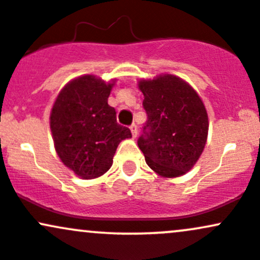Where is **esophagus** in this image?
<instances>
[{"label": "esophagus", "mask_w": 260, "mask_h": 260, "mask_svg": "<svg viewBox=\"0 0 260 260\" xmlns=\"http://www.w3.org/2000/svg\"><path fill=\"white\" fill-rule=\"evenodd\" d=\"M130 130L131 134H133V138H136V135H138V126H136V124H131Z\"/></svg>", "instance_id": "1"}]
</instances>
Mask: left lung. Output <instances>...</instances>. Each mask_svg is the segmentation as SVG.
<instances>
[{"instance_id": "obj_1", "label": "left lung", "mask_w": 260, "mask_h": 260, "mask_svg": "<svg viewBox=\"0 0 260 260\" xmlns=\"http://www.w3.org/2000/svg\"><path fill=\"white\" fill-rule=\"evenodd\" d=\"M147 120L138 145L146 164L164 177L186 174L205 149L208 116L202 100L185 80L171 74L142 80Z\"/></svg>"}]
</instances>
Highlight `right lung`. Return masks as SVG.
I'll use <instances>...</instances> for the list:
<instances>
[{
  "label": "right lung",
  "mask_w": 260,
  "mask_h": 260,
  "mask_svg": "<svg viewBox=\"0 0 260 260\" xmlns=\"http://www.w3.org/2000/svg\"><path fill=\"white\" fill-rule=\"evenodd\" d=\"M113 84L93 75L68 83L51 113L54 147L63 164L82 178H95L110 169L120 141L131 138L108 104Z\"/></svg>",
  "instance_id": "1"
}]
</instances>
